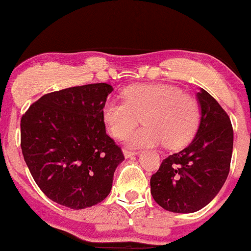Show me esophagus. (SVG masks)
Wrapping results in <instances>:
<instances>
[{
    "label": "esophagus",
    "instance_id": "1",
    "mask_svg": "<svg viewBox=\"0 0 251 251\" xmlns=\"http://www.w3.org/2000/svg\"><path fill=\"white\" fill-rule=\"evenodd\" d=\"M123 152H124V155H125L126 158H130V157H132V155H136L137 154V151H131V150H126V148H124L123 150Z\"/></svg>",
    "mask_w": 251,
    "mask_h": 251
}]
</instances>
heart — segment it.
<instances>
[{"mask_svg": "<svg viewBox=\"0 0 251 251\" xmlns=\"http://www.w3.org/2000/svg\"><path fill=\"white\" fill-rule=\"evenodd\" d=\"M125 100L108 99L103 105V120L110 135L123 138L142 116L145 125L126 137L131 147L164 143L180 148L193 138L200 108L195 98L168 84H138L124 91Z\"/></svg>", "mask_w": 251, "mask_h": 251, "instance_id": "b5f03b06", "label": "heart"}]
</instances>
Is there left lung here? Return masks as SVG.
<instances>
[{
	"label": "left lung",
	"instance_id": "obj_1",
	"mask_svg": "<svg viewBox=\"0 0 251 251\" xmlns=\"http://www.w3.org/2000/svg\"><path fill=\"white\" fill-rule=\"evenodd\" d=\"M201 118L191 143L163 159L151 177V194L164 210L191 213L216 198L229 173L233 127L218 101L201 88L196 94Z\"/></svg>",
	"mask_w": 251,
	"mask_h": 251
}]
</instances>
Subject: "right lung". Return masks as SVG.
Returning <instances> with one entry per match:
<instances>
[{"label":"right lung","instance_id":"right-lung-1","mask_svg":"<svg viewBox=\"0 0 251 251\" xmlns=\"http://www.w3.org/2000/svg\"><path fill=\"white\" fill-rule=\"evenodd\" d=\"M113 87L93 83L52 92L21 120V147L31 176L50 200L72 210L101 202L123 151L106 135L103 105Z\"/></svg>","mask_w":251,"mask_h":251}]
</instances>
